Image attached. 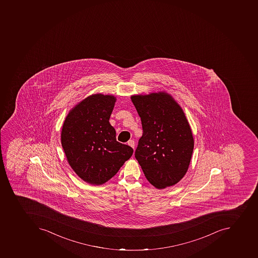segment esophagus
I'll list each match as a JSON object with an SVG mask.
<instances>
[{"label": "esophagus", "instance_id": "obj_1", "mask_svg": "<svg viewBox=\"0 0 258 258\" xmlns=\"http://www.w3.org/2000/svg\"><path fill=\"white\" fill-rule=\"evenodd\" d=\"M127 144L128 145H129V146L130 147H132V148H133V149H135V141L134 140H129V141H128L127 142Z\"/></svg>", "mask_w": 258, "mask_h": 258}]
</instances>
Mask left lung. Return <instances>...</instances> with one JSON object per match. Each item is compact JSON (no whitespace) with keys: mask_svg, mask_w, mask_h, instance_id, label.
<instances>
[{"mask_svg":"<svg viewBox=\"0 0 258 258\" xmlns=\"http://www.w3.org/2000/svg\"><path fill=\"white\" fill-rule=\"evenodd\" d=\"M131 99L143 127L136 160L156 189L176 185L187 173L195 146L182 108L164 91L132 95Z\"/></svg>","mask_w":258,"mask_h":258,"instance_id":"left-lung-1","label":"left lung"}]
</instances>
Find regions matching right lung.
<instances>
[{"instance_id":"add662e5","label":"right lung","mask_w":258,"mask_h":258,"mask_svg":"<svg viewBox=\"0 0 258 258\" xmlns=\"http://www.w3.org/2000/svg\"><path fill=\"white\" fill-rule=\"evenodd\" d=\"M116 102L110 94H92L69 110L61 144L69 165L85 182L102 185L118 173L133 149L116 140L109 119Z\"/></svg>"}]
</instances>
